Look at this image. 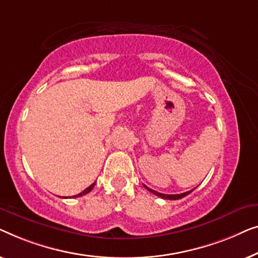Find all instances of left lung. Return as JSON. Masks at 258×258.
Segmentation results:
<instances>
[{"mask_svg": "<svg viewBox=\"0 0 258 258\" xmlns=\"http://www.w3.org/2000/svg\"><path fill=\"white\" fill-rule=\"evenodd\" d=\"M144 187L146 188L147 190H150L151 193H153L154 195H157V197L161 198V199H166V200H179V199H182V198H184V197H186V195H188V194H189L190 191H191V190H189V191H186V193L169 195V194H162V193H159V191H155V190H153V189H151V188H148L147 186H145V184H144Z\"/></svg>", "mask_w": 258, "mask_h": 258, "instance_id": "8db88e82", "label": "left lung"}]
</instances>
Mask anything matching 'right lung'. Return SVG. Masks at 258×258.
<instances>
[{
	"label": "right lung",
	"instance_id": "obj_1",
	"mask_svg": "<svg viewBox=\"0 0 258 258\" xmlns=\"http://www.w3.org/2000/svg\"><path fill=\"white\" fill-rule=\"evenodd\" d=\"M94 184H96V182H93L91 186H89L88 188H86V189H84L82 191V193H79V194H77V195H74V197L72 198H79V197H83V195H85V194H88V193H90V191L92 190V188L94 187Z\"/></svg>",
	"mask_w": 258,
	"mask_h": 258
}]
</instances>
